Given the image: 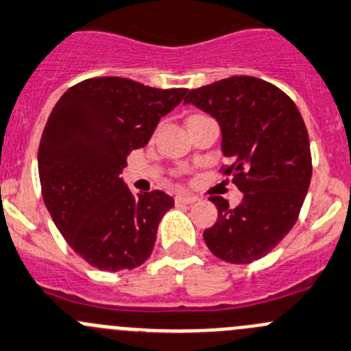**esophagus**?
I'll list each match as a JSON object with an SVG mask.
<instances>
[{
  "instance_id": "esophagus-1",
  "label": "esophagus",
  "mask_w": 351,
  "mask_h": 351,
  "mask_svg": "<svg viewBox=\"0 0 351 351\" xmlns=\"http://www.w3.org/2000/svg\"><path fill=\"white\" fill-rule=\"evenodd\" d=\"M198 198L195 197V195H178L176 197V204H185V205H190V204H195Z\"/></svg>"
}]
</instances>
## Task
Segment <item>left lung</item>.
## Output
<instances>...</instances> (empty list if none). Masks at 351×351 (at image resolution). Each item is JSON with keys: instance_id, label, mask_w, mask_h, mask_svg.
Masks as SVG:
<instances>
[{"instance_id": "obj_1", "label": "left lung", "mask_w": 351, "mask_h": 351, "mask_svg": "<svg viewBox=\"0 0 351 351\" xmlns=\"http://www.w3.org/2000/svg\"><path fill=\"white\" fill-rule=\"evenodd\" d=\"M185 104L219 121L223 156L230 160L220 171L243 193L235 208L222 197L208 198L219 220L204 232L206 247L225 263L259 261L294 227L311 182V149L300 109L281 88L250 75L191 88Z\"/></svg>"}]
</instances>
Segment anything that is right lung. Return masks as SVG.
Segmentation results:
<instances>
[{"instance_id": "obj_1", "label": "right lung", "mask_w": 351, "mask_h": 351, "mask_svg": "<svg viewBox=\"0 0 351 351\" xmlns=\"http://www.w3.org/2000/svg\"><path fill=\"white\" fill-rule=\"evenodd\" d=\"M186 92L95 77L70 87L51 110L38 147L42 197L73 252L94 267L134 269L153 252L175 202L161 190L132 195L119 175Z\"/></svg>"}]
</instances>
